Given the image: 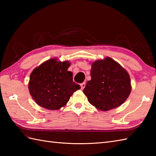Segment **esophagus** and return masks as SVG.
I'll use <instances>...</instances> for the list:
<instances>
[{
	"mask_svg": "<svg viewBox=\"0 0 156 156\" xmlns=\"http://www.w3.org/2000/svg\"><path fill=\"white\" fill-rule=\"evenodd\" d=\"M85 86H86V83H85V82H83V83L80 84V87H81V89H82V90H83V89L85 88Z\"/></svg>",
	"mask_w": 156,
	"mask_h": 156,
	"instance_id": "1",
	"label": "esophagus"
}]
</instances>
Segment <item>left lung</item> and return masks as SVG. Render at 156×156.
I'll use <instances>...</instances> for the list:
<instances>
[{
  "label": "left lung",
  "instance_id": "obj_1",
  "mask_svg": "<svg viewBox=\"0 0 156 156\" xmlns=\"http://www.w3.org/2000/svg\"><path fill=\"white\" fill-rule=\"evenodd\" d=\"M91 80L84 93L91 105L101 111L117 108L127 100L131 90L128 72L111 58L92 63Z\"/></svg>",
  "mask_w": 156,
  "mask_h": 156
}]
</instances>
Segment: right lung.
<instances>
[{"label": "right lung", "instance_id": "obj_1", "mask_svg": "<svg viewBox=\"0 0 156 156\" xmlns=\"http://www.w3.org/2000/svg\"><path fill=\"white\" fill-rule=\"evenodd\" d=\"M70 64L51 59L34 69L30 75L29 90L38 105L50 110L64 107L80 86L73 82V74L68 71Z\"/></svg>", "mask_w": 156, "mask_h": 156}]
</instances>
